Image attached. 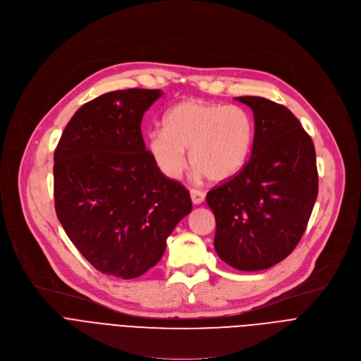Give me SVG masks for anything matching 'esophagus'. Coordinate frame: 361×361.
I'll return each instance as SVG.
<instances>
[{
	"label": "esophagus",
	"instance_id": "obj_1",
	"mask_svg": "<svg viewBox=\"0 0 361 361\" xmlns=\"http://www.w3.org/2000/svg\"><path fill=\"white\" fill-rule=\"evenodd\" d=\"M190 200L195 205H200L205 200V193L202 190H198V189H190Z\"/></svg>",
	"mask_w": 361,
	"mask_h": 361
}]
</instances>
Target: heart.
Segmentation results:
<instances>
[{
  "label": "heart",
  "mask_w": 361,
  "mask_h": 361,
  "mask_svg": "<svg viewBox=\"0 0 361 361\" xmlns=\"http://www.w3.org/2000/svg\"><path fill=\"white\" fill-rule=\"evenodd\" d=\"M255 138L252 114L240 105L185 99L163 117V130L147 135V152L159 171L178 179L186 154L200 175L212 182L234 176L248 159Z\"/></svg>",
  "instance_id": "b5f03b06"
}]
</instances>
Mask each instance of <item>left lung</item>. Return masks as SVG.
I'll use <instances>...</instances> for the list:
<instances>
[{
	"instance_id": "obj_1",
	"label": "left lung",
	"mask_w": 361,
	"mask_h": 361,
	"mask_svg": "<svg viewBox=\"0 0 361 361\" xmlns=\"http://www.w3.org/2000/svg\"><path fill=\"white\" fill-rule=\"evenodd\" d=\"M255 114L252 156L207 193L215 215L219 259L256 271L286 259L298 245L318 197L312 138L290 111L262 97H238Z\"/></svg>"
}]
</instances>
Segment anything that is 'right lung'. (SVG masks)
Wrapping results in <instances>:
<instances>
[{
  "instance_id": "add662e5",
  "label": "right lung",
  "mask_w": 361,
  "mask_h": 361,
  "mask_svg": "<svg viewBox=\"0 0 361 361\" xmlns=\"http://www.w3.org/2000/svg\"><path fill=\"white\" fill-rule=\"evenodd\" d=\"M160 97L131 88L84 104L54 150V208L65 233L97 270L120 279L153 267L192 209L186 188L159 171L142 135Z\"/></svg>"
}]
</instances>
